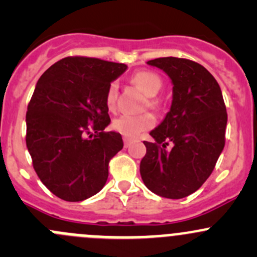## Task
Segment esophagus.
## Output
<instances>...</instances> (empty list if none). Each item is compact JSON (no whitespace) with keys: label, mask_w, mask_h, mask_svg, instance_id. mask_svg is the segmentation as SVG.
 I'll use <instances>...</instances> for the list:
<instances>
[{"label":"esophagus","mask_w":257,"mask_h":257,"mask_svg":"<svg viewBox=\"0 0 257 257\" xmlns=\"http://www.w3.org/2000/svg\"><path fill=\"white\" fill-rule=\"evenodd\" d=\"M123 141H124V148H128L129 145L132 144V139L131 138H126V137H125V138H124Z\"/></svg>","instance_id":"obj_1"}]
</instances>
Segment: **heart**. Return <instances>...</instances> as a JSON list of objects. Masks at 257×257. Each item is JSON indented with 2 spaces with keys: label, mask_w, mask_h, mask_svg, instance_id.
<instances>
[{
  "label": "heart",
  "mask_w": 257,
  "mask_h": 257,
  "mask_svg": "<svg viewBox=\"0 0 257 257\" xmlns=\"http://www.w3.org/2000/svg\"><path fill=\"white\" fill-rule=\"evenodd\" d=\"M134 83L145 94L149 97V105L155 108L159 102L155 99V95L160 92L163 87V80L157 73L152 71H139L132 78ZM116 95H118V83L112 82L107 89L105 94V103L108 108L115 107ZM155 120L150 114H142V115H131V114H123L113 120L112 128L121 136L128 137V138H136L143 132L148 131L154 125Z\"/></svg>",
  "instance_id": "b5f03b06"
}]
</instances>
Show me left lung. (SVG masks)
Here are the masks:
<instances>
[{"label":"left lung","mask_w":257,"mask_h":257,"mask_svg":"<svg viewBox=\"0 0 257 257\" xmlns=\"http://www.w3.org/2000/svg\"><path fill=\"white\" fill-rule=\"evenodd\" d=\"M147 63L168 74L173 100L162 123L150 132L154 142H144L142 179L157 195L185 198L205 183L224 149V98L216 79L196 62L163 57Z\"/></svg>","instance_id":"8db88e82"}]
</instances>
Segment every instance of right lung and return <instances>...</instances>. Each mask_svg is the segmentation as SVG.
<instances>
[{"mask_svg":"<svg viewBox=\"0 0 257 257\" xmlns=\"http://www.w3.org/2000/svg\"><path fill=\"white\" fill-rule=\"evenodd\" d=\"M126 68L66 57L38 79L26 114V144L38 178L59 199L83 201L107 183L108 164L123 149V139L104 132L110 123L105 94ZM89 127L97 133L94 139L86 138Z\"/></svg>","mask_w":257,"mask_h":257,"instance_id":"1","label":"right lung"}]
</instances>
